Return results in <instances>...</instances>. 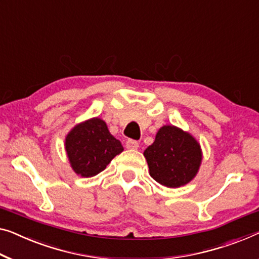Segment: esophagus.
Returning a JSON list of instances; mask_svg holds the SVG:
<instances>
[{"label":"esophagus","instance_id":"esophagus-1","mask_svg":"<svg viewBox=\"0 0 259 259\" xmlns=\"http://www.w3.org/2000/svg\"><path fill=\"white\" fill-rule=\"evenodd\" d=\"M125 146L126 149H130V150H137L140 148V143L135 140H128L125 142Z\"/></svg>","mask_w":259,"mask_h":259}]
</instances>
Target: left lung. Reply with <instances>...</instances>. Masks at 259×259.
I'll use <instances>...</instances> for the list:
<instances>
[{
	"label": "left lung",
	"instance_id": "obj_1",
	"mask_svg": "<svg viewBox=\"0 0 259 259\" xmlns=\"http://www.w3.org/2000/svg\"><path fill=\"white\" fill-rule=\"evenodd\" d=\"M150 176L163 186L177 188L192 181L202 161L200 143L190 133L176 125L158 130L151 145L144 151Z\"/></svg>",
	"mask_w": 259,
	"mask_h": 259
}]
</instances>
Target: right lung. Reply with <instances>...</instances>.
Masks as SVG:
<instances>
[{"label":"right lung","mask_w":259,"mask_h":259,"mask_svg":"<svg viewBox=\"0 0 259 259\" xmlns=\"http://www.w3.org/2000/svg\"><path fill=\"white\" fill-rule=\"evenodd\" d=\"M65 150L73 171L83 178H91L102 172L123 151V146L109 133L103 119L93 117L69 130L65 138Z\"/></svg>","instance_id":"obj_1"}]
</instances>
